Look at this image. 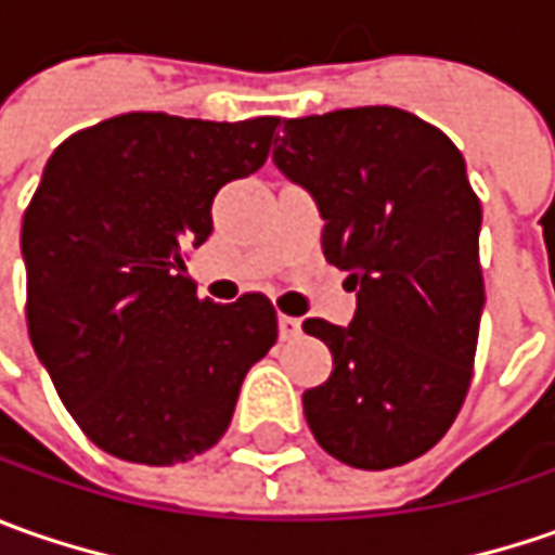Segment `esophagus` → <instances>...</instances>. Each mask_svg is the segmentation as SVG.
Segmentation results:
<instances>
[{"label":"esophagus","mask_w":555,"mask_h":555,"mask_svg":"<svg viewBox=\"0 0 555 555\" xmlns=\"http://www.w3.org/2000/svg\"><path fill=\"white\" fill-rule=\"evenodd\" d=\"M278 331H281V339L289 343V339H296L302 333V321L299 318H289V314H281L278 318Z\"/></svg>","instance_id":"esophagus-1"}]
</instances>
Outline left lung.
I'll list each match as a JSON object with an SVG mask.
<instances>
[{
    "instance_id": "obj_1",
    "label": "left lung",
    "mask_w": 555,
    "mask_h": 555,
    "mask_svg": "<svg viewBox=\"0 0 555 555\" xmlns=\"http://www.w3.org/2000/svg\"><path fill=\"white\" fill-rule=\"evenodd\" d=\"M274 163L314 194L321 249L358 296L349 327L302 324L333 354L331 379L302 395L311 436L358 469L411 463L473 383L485 281L463 154L401 107H349L284 119Z\"/></svg>"
}]
</instances>
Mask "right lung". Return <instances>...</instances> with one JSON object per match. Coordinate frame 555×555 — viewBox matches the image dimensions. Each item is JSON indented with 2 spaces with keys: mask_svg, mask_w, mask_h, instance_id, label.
I'll use <instances>...</instances> for the list:
<instances>
[{
  "mask_svg": "<svg viewBox=\"0 0 555 555\" xmlns=\"http://www.w3.org/2000/svg\"><path fill=\"white\" fill-rule=\"evenodd\" d=\"M281 117L119 114L57 144L24 212L27 331L76 426L119 460L172 466L224 436L278 339L262 293L197 296L184 256L212 197L262 169Z\"/></svg>",
  "mask_w": 555,
  "mask_h": 555,
  "instance_id": "1",
  "label": "right lung"
}]
</instances>
